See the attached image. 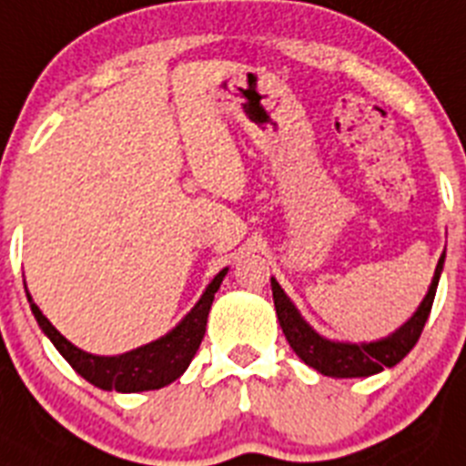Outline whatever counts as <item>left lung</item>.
<instances>
[{
  "instance_id": "obj_1",
  "label": "left lung",
  "mask_w": 466,
  "mask_h": 466,
  "mask_svg": "<svg viewBox=\"0 0 466 466\" xmlns=\"http://www.w3.org/2000/svg\"><path fill=\"white\" fill-rule=\"evenodd\" d=\"M443 261H446V252L441 254V258L436 263L434 278H431L430 289H427L425 299H422V303L418 306V310H415L397 331L385 336V339L371 340V343H348V340L324 339L322 333H317L315 329L303 319L299 308L291 303L289 296L284 294V289L278 284V279L270 278L275 312H278L279 327H282V333L287 336V340H289L291 350H294L296 355L306 361L310 369L322 373V376H376L382 369H392V366H397L399 361L413 350V345L418 343L420 333L425 329L427 317H430L431 312V303H434L439 278H441L443 273Z\"/></svg>"
}]
</instances>
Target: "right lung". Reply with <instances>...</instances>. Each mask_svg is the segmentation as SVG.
<instances>
[{
	"label": "right lung",
	"instance_id": "add662e5",
	"mask_svg": "<svg viewBox=\"0 0 466 466\" xmlns=\"http://www.w3.org/2000/svg\"><path fill=\"white\" fill-rule=\"evenodd\" d=\"M226 273H228V268L214 275V279L208 284V289L198 299L196 306L166 336L114 357L90 355L86 350L69 343L63 333L48 322V317L39 310V306L32 300L30 291H27V300H30L32 315H35L41 331L51 339V343L69 361L74 371L86 378L90 385L106 390V392H111V390L123 394L147 392V390H160V387L170 385L188 369L198 348H200L214 294L224 282Z\"/></svg>",
	"mask_w": 466,
	"mask_h": 466
}]
</instances>
